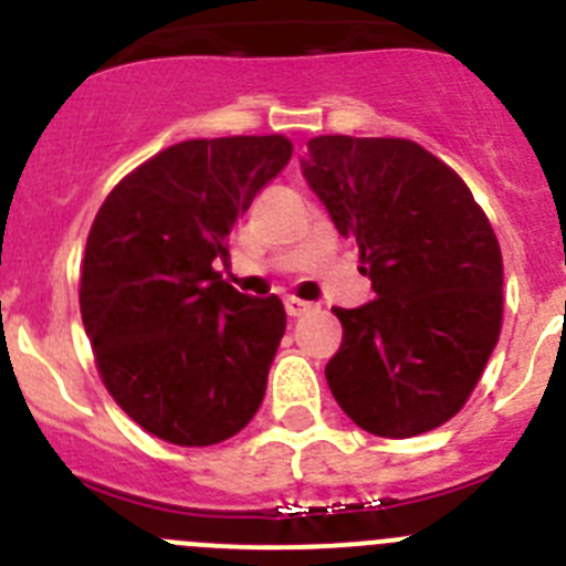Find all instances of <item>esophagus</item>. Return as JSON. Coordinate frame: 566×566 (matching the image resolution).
<instances>
[{"mask_svg":"<svg viewBox=\"0 0 566 566\" xmlns=\"http://www.w3.org/2000/svg\"><path fill=\"white\" fill-rule=\"evenodd\" d=\"M286 312L292 314V317H300V314L312 312V303H306V300H297V297H286Z\"/></svg>","mask_w":566,"mask_h":566,"instance_id":"34e87169","label":"esophagus"}]
</instances>
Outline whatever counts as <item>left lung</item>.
<instances>
[{
  "mask_svg": "<svg viewBox=\"0 0 566 566\" xmlns=\"http://www.w3.org/2000/svg\"><path fill=\"white\" fill-rule=\"evenodd\" d=\"M300 169L374 289L371 303L334 308V399L374 437L433 431L462 411L499 343L504 269L488 214L405 138L319 135Z\"/></svg>",
  "mask_w": 566,
  "mask_h": 566,
  "instance_id": "1",
  "label": "left lung"
}]
</instances>
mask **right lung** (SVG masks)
Masks as SVG:
<instances>
[{
    "instance_id": "1",
    "label": "right lung",
    "mask_w": 566,
    "mask_h": 566,
    "mask_svg": "<svg viewBox=\"0 0 566 566\" xmlns=\"http://www.w3.org/2000/svg\"><path fill=\"white\" fill-rule=\"evenodd\" d=\"M289 158L283 135L181 142L129 172L93 221L84 332L115 402L164 442L218 444L263 402L286 308L212 263L229 260L234 223Z\"/></svg>"
}]
</instances>
